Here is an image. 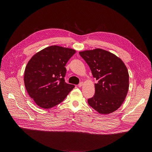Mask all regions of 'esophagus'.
<instances>
[{
  "instance_id": "esophagus-1",
  "label": "esophagus",
  "mask_w": 152,
  "mask_h": 152,
  "mask_svg": "<svg viewBox=\"0 0 152 152\" xmlns=\"http://www.w3.org/2000/svg\"><path fill=\"white\" fill-rule=\"evenodd\" d=\"M83 83L81 82V83H79V84H78V87H81L83 86Z\"/></svg>"
}]
</instances>
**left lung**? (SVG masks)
Returning <instances> with one entry per match:
<instances>
[{
	"label": "left lung",
	"instance_id": "obj_1",
	"mask_svg": "<svg viewBox=\"0 0 152 152\" xmlns=\"http://www.w3.org/2000/svg\"><path fill=\"white\" fill-rule=\"evenodd\" d=\"M90 67L95 92L88 99L89 105L100 114L114 112L121 106L129 90L128 71L122 60L101 49L79 52Z\"/></svg>",
	"mask_w": 152,
	"mask_h": 152
}]
</instances>
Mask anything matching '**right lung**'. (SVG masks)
I'll use <instances>...</instances> for the list:
<instances>
[{"label": "right lung", "instance_id": "1", "mask_svg": "<svg viewBox=\"0 0 152 152\" xmlns=\"http://www.w3.org/2000/svg\"><path fill=\"white\" fill-rule=\"evenodd\" d=\"M76 50L58 45L47 47L34 55L24 75L26 89L42 108H51L63 102L75 86L65 82V65Z\"/></svg>", "mask_w": 152, "mask_h": 152}]
</instances>
